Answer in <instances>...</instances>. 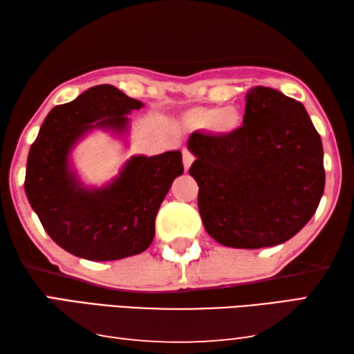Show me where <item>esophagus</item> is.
<instances>
[{
	"label": "esophagus",
	"instance_id": "1",
	"mask_svg": "<svg viewBox=\"0 0 354 354\" xmlns=\"http://www.w3.org/2000/svg\"><path fill=\"white\" fill-rule=\"evenodd\" d=\"M195 160V156H194V153H192L190 150H187V149H184L183 150V162H184V169L185 170H189L190 169V165H192V162H194Z\"/></svg>",
	"mask_w": 354,
	"mask_h": 354
}]
</instances>
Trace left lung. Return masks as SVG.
<instances>
[{
  "label": "left lung",
  "mask_w": 354,
  "mask_h": 354,
  "mask_svg": "<svg viewBox=\"0 0 354 354\" xmlns=\"http://www.w3.org/2000/svg\"><path fill=\"white\" fill-rule=\"evenodd\" d=\"M189 173L207 234L223 246L260 249L288 241L324 195V149L305 106L277 89L246 94L243 125L190 134Z\"/></svg>",
  "instance_id": "left-lung-1"
}]
</instances>
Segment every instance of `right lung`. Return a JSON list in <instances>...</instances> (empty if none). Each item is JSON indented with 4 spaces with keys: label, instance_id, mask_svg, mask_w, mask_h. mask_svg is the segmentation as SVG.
Wrapping results in <instances>:
<instances>
[{
    "label": "right lung",
    "instance_id": "obj_1",
    "mask_svg": "<svg viewBox=\"0 0 354 354\" xmlns=\"http://www.w3.org/2000/svg\"><path fill=\"white\" fill-rule=\"evenodd\" d=\"M144 104L115 86L97 85L49 111L32 144L24 190L44 230L60 248L85 260H120L144 252L155 239L160 203L183 175L179 150L136 155L104 187L88 189L71 167V150L95 130L124 134L127 114Z\"/></svg>",
    "mask_w": 354,
    "mask_h": 354
}]
</instances>
